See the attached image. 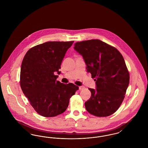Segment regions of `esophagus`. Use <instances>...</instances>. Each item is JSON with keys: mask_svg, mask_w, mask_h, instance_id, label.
I'll return each mask as SVG.
<instances>
[{"mask_svg": "<svg viewBox=\"0 0 148 148\" xmlns=\"http://www.w3.org/2000/svg\"><path fill=\"white\" fill-rule=\"evenodd\" d=\"M84 88V86H79V89L80 90H82V89H83Z\"/></svg>", "mask_w": 148, "mask_h": 148, "instance_id": "1", "label": "esophagus"}]
</instances>
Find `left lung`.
I'll return each mask as SVG.
<instances>
[{"instance_id": "left-lung-1", "label": "left lung", "mask_w": 148, "mask_h": 148, "mask_svg": "<svg viewBox=\"0 0 148 148\" xmlns=\"http://www.w3.org/2000/svg\"><path fill=\"white\" fill-rule=\"evenodd\" d=\"M74 49L82 56L87 72L95 78L96 89L85 103L86 110L99 117L109 116L121 104L129 84L125 60L116 48L99 39L77 42Z\"/></svg>"}]
</instances>
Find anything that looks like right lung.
<instances>
[{
    "label": "right lung",
    "instance_id": "add662e5",
    "mask_svg": "<svg viewBox=\"0 0 148 148\" xmlns=\"http://www.w3.org/2000/svg\"><path fill=\"white\" fill-rule=\"evenodd\" d=\"M71 42H48L29 50L21 69V90L35 111L45 117L64 112L69 99L78 90L73 84L56 81L61 64Z\"/></svg>",
    "mask_w": 148,
    "mask_h": 148
}]
</instances>
